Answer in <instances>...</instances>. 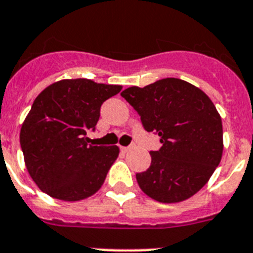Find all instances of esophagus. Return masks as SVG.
<instances>
[{"label":"esophagus","mask_w":253,"mask_h":253,"mask_svg":"<svg viewBox=\"0 0 253 253\" xmlns=\"http://www.w3.org/2000/svg\"><path fill=\"white\" fill-rule=\"evenodd\" d=\"M133 148V145H130V146H121V150L122 152H128V150H131Z\"/></svg>","instance_id":"34e87169"}]
</instances>
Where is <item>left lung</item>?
<instances>
[{"mask_svg": "<svg viewBox=\"0 0 253 253\" xmlns=\"http://www.w3.org/2000/svg\"><path fill=\"white\" fill-rule=\"evenodd\" d=\"M148 132L161 137L152 163L136 173L148 197L162 203L190 198L209 181L222 156L221 117L207 95L179 78H163L121 92Z\"/></svg>", "mask_w": 253, "mask_h": 253, "instance_id": "8db88e82", "label": "left lung"}]
</instances>
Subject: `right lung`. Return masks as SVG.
<instances>
[{
    "label": "right lung",
    "mask_w": 253,
    "mask_h": 253,
    "mask_svg": "<svg viewBox=\"0 0 253 253\" xmlns=\"http://www.w3.org/2000/svg\"><path fill=\"white\" fill-rule=\"evenodd\" d=\"M122 90L91 80H63L36 97L20 130L25 166L33 181L52 198L76 202L101 188L118 146L90 145L101 104Z\"/></svg>",
    "instance_id": "1"
}]
</instances>
